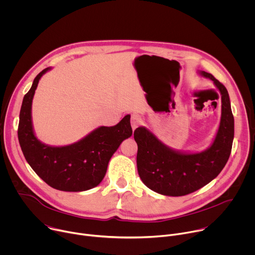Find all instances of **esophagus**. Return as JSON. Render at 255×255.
Returning <instances> with one entry per match:
<instances>
[{"mask_svg": "<svg viewBox=\"0 0 255 255\" xmlns=\"http://www.w3.org/2000/svg\"><path fill=\"white\" fill-rule=\"evenodd\" d=\"M141 124V118L139 115L137 114H133L131 116V126H132V129L135 130L139 125Z\"/></svg>", "mask_w": 255, "mask_h": 255, "instance_id": "obj_1", "label": "esophagus"}]
</instances>
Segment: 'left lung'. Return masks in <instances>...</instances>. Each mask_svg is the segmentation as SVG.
<instances>
[{"instance_id": "1", "label": "left lung", "mask_w": 255, "mask_h": 255, "mask_svg": "<svg viewBox=\"0 0 255 255\" xmlns=\"http://www.w3.org/2000/svg\"><path fill=\"white\" fill-rule=\"evenodd\" d=\"M211 79L221 93L222 115L219 130L211 146L200 153H181L162 144L146 128L134 131L138 145L137 169L144 185L165 196H186L203 188L221 172L227 163L234 138V117L228 92L213 75Z\"/></svg>"}]
</instances>
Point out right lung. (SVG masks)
<instances>
[{"mask_svg":"<svg viewBox=\"0 0 255 255\" xmlns=\"http://www.w3.org/2000/svg\"><path fill=\"white\" fill-rule=\"evenodd\" d=\"M48 69L39 72L23 99L18 126L22 152L32 169L51 188L64 192L93 189L104 178L109 160L121 142L132 135L130 115L115 126L99 127L67 146L51 147L41 143L33 132L31 104L40 78Z\"/></svg>","mask_w":255,"mask_h":255,"instance_id":"right-lung-1","label":"right lung"}]
</instances>
